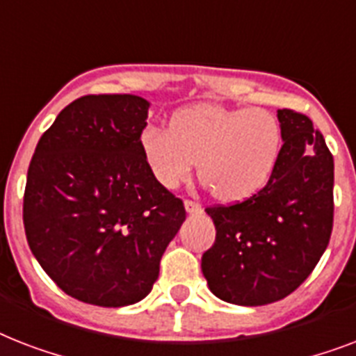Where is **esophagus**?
Segmentation results:
<instances>
[{"label": "esophagus", "instance_id": "34e87169", "mask_svg": "<svg viewBox=\"0 0 356 356\" xmlns=\"http://www.w3.org/2000/svg\"><path fill=\"white\" fill-rule=\"evenodd\" d=\"M184 209H186L188 214H197V212H201L200 203H195V201H190V200L184 201Z\"/></svg>", "mask_w": 356, "mask_h": 356}]
</instances>
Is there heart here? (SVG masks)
<instances>
[{
	"mask_svg": "<svg viewBox=\"0 0 356 356\" xmlns=\"http://www.w3.org/2000/svg\"><path fill=\"white\" fill-rule=\"evenodd\" d=\"M151 173L164 188L200 177L222 201H243L264 188L275 172L282 129L264 108L200 103L179 111L170 129L147 127L140 136Z\"/></svg>",
	"mask_w": 356,
	"mask_h": 356,
	"instance_id": "b5f03b06",
	"label": "heart"
}]
</instances>
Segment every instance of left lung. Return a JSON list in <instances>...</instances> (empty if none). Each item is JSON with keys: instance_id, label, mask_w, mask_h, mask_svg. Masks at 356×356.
<instances>
[{"instance_id": "1", "label": "left lung", "mask_w": 356, "mask_h": 356, "mask_svg": "<svg viewBox=\"0 0 356 356\" xmlns=\"http://www.w3.org/2000/svg\"><path fill=\"white\" fill-rule=\"evenodd\" d=\"M282 147L275 172L253 197L209 207L216 240L201 257L211 292L242 307L292 293L321 259L332 231L334 162L305 114L277 111Z\"/></svg>"}]
</instances>
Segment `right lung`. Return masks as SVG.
<instances>
[{
	"mask_svg": "<svg viewBox=\"0 0 356 356\" xmlns=\"http://www.w3.org/2000/svg\"><path fill=\"white\" fill-rule=\"evenodd\" d=\"M149 102L133 94L70 103L38 140L24 195L31 251L83 303L127 307L151 292L186 220L142 153Z\"/></svg>",
	"mask_w": 356,
	"mask_h": 356,
	"instance_id": "obj_1",
	"label": "right lung"
}]
</instances>
